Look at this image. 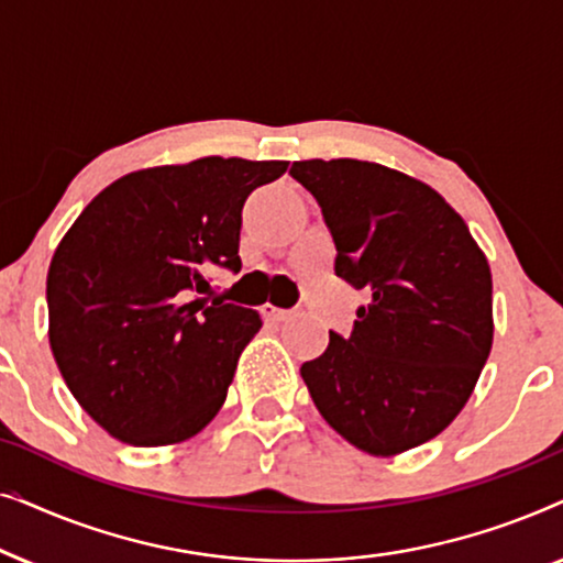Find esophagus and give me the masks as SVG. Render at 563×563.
<instances>
[{
    "mask_svg": "<svg viewBox=\"0 0 563 563\" xmlns=\"http://www.w3.org/2000/svg\"><path fill=\"white\" fill-rule=\"evenodd\" d=\"M264 314L266 318H272V320H284L289 314V310H284V307H276V305H264Z\"/></svg>",
    "mask_w": 563,
    "mask_h": 563,
    "instance_id": "34e87169",
    "label": "esophagus"
}]
</instances>
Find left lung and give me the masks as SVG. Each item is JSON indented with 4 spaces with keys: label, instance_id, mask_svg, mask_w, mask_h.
Returning <instances> with one entry per match:
<instances>
[{
    "label": "left lung",
    "instance_id": "1",
    "mask_svg": "<svg viewBox=\"0 0 563 563\" xmlns=\"http://www.w3.org/2000/svg\"><path fill=\"white\" fill-rule=\"evenodd\" d=\"M335 243V274L364 289L349 338L299 368L328 426L372 456L430 441L472 397L495 338L492 272L433 187L372 161H297Z\"/></svg>",
    "mask_w": 563,
    "mask_h": 563
}]
</instances>
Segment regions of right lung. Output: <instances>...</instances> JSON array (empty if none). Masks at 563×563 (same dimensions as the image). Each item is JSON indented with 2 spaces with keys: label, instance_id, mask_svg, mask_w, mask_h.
Here are the masks:
<instances>
[{
  "label": "right lung",
  "instance_id": "1",
  "mask_svg": "<svg viewBox=\"0 0 563 563\" xmlns=\"http://www.w3.org/2000/svg\"><path fill=\"white\" fill-rule=\"evenodd\" d=\"M287 166L207 156L141 168L68 228L48 268V341L76 402L112 438L174 445L220 412L261 314L210 299L207 272H241L245 199Z\"/></svg>",
  "mask_w": 563,
  "mask_h": 563
}]
</instances>
